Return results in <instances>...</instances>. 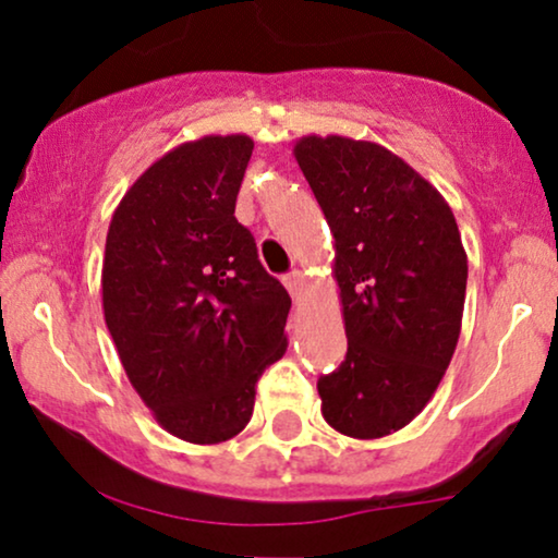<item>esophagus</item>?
<instances>
[{
  "label": "esophagus",
  "instance_id": "1",
  "mask_svg": "<svg viewBox=\"0 0 558 558\" xmlns=\"http://www.w3.org/2000/svg\"><path fill=\"white\" fill-rule=\"evenodd\" d=\"M283 283H286L288 291H291L293 299L301 301V295H303V291H306V286H308V278H306V272L293 270L291 275H286Z\"/></svg>",
  "mask_w": 558,
  "mask_h": 558
}]
</instances>
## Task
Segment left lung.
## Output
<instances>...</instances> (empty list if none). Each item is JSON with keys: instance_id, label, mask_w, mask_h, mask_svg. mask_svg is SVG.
<instances>
[{"instance_id": "obj_1", "label": "left lung", "mask_w": 558, "mask_h": 558, "mask_svg": "<svg viewBox=\"0 0 558 558\" xmlns=\"http://www.w3.org/2000/svg\"><path fill=\"white\" fill-rule=\"evenodd\" d=\"M295 160L333 234L347 331L318 377L322 413L352 439L408 426L439 388L462 331L466 252L449 204L388 147L301 137Z\"/></svg>"}]
</instances>
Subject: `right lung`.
<instances>
[{
    "label": "right lung",
    "mask_w": 558,
    "mask_h": 558,
    "mask_svg": "<svg viewBox=\"0 0 558 558\" xmlns=\"http://www.w3.org/2000/svg\"><path fill=\"white\" fill-rule=\"evenodd\" d=\"M255 143L206 135L155 160L107 232L101 303L132 388L168 434L221 444L286 354L291 295L234 217Z\"/></svg>",
    "instance_id": "1"
}]
</instances>
